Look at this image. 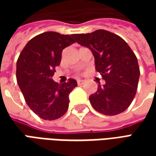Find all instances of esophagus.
<instances>
[{
  "label": "esophagus",
  "instance_id": "obj_1",
  "mask_svg": "<svg viewBox=\"0 0 156 156\" xmlns=\"http://www.w3.org/2000/svg\"><path fill=\"white\" fill-rule=\"evenodd\" d=\"M77 82H78V84H83V83H84V80H83V79H78L77 80Z\"/></svg>",
  "mask_w": 156,
  "mask_h": 156
}]
</instances>
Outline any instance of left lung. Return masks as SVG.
Masks as SVG:
<instances>
[{
    "label": "left lung",
    "mask_w": 156,
    "mask_h": 156,
    "mask_svg": "<svg viewBox=\"0 0 156 156\" xmlns=\"http://www.w3.org/2000/svg\"><path fill=\"white\" fill-rule=\"evenodd\" d=\"M78 44L88 48L95 59V68L105 80L98 85L89 101L96 111L116 115L125 111L138 88L140 67L136 56L124 39L105 30L73 34Z\"/></svg>",
    "instance_id": "8db88e82"
}]
</instances>
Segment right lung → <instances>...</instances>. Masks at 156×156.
<instances>
[{"mask_svg":"<svg viewBox=\"0 0 156 156\" xmlns=\"http://www.w3.org/2000/svg\"><path fill=\"white\" fill-rule=\"evenodd\" d=\"M76 42L73 35L47 32L27 43L16 62V81L26 103L45 120H54L67 112L68 95L78 85L69 78L58 84L51 79L59 66L62 51Z\"/></svg>","mask_w":156,"mask_h":156,"instance_id":"right-lung-1","label":"right lung"}]
</instances>
